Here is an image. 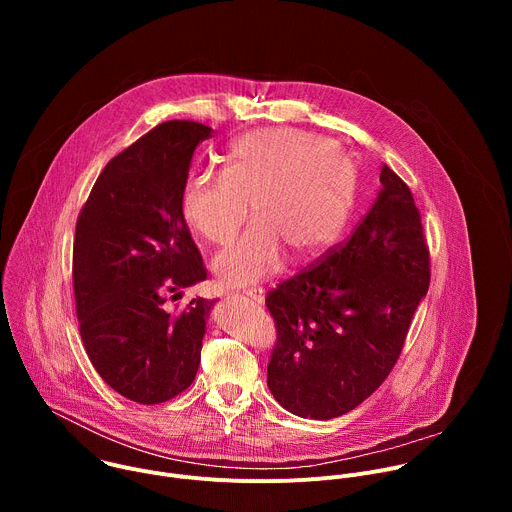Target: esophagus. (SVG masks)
Here are the masks:
<instances>
[{"label": "esophagus", "instance_id": "34e87169", "mask_svg": "<svg viewBox=\"0 0 512 512\" xmlns=\"http://www.w3.org/2000/svg\"><path fill=\"white\" fill-rule=\"evenodd\" d=\"M245 296H247V300H251L255 306H263L265 304V294H263V289H247L245 291Z\"/></svg>", "mask_w": 512, "mask_h": 512}]
</instances>
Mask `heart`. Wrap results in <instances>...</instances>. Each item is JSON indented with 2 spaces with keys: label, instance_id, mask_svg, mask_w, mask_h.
Wrapping results in <instances>:
<instances>
[{
  "label": "heart",
  "instance_id": "heart-1",
  "mask_svg": "<svg viewBox=\"0 0 512 512\" xmlns=\"http://www.w3.org/2000/svg\"><path fill=\"white\" fill-rule=\"evenodd\" d=\"M356 192L352 158L326 137L296 129H255L229 145L221 178L202 172L182 184L178 210L202 241L227 247L249 216L239 245L218 255L225 285L257 283L294 261L322 253L342 231Z\"/></svg>",
  "mask_w": 512,
  "mask_h": 512
}]
</instances>
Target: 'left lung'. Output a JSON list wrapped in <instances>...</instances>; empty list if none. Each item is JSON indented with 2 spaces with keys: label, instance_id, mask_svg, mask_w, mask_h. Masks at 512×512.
<instances>
[{
  "label": "left lung",
  "instance_id": "obj_1",
  "mask_svg": "<svg viewBox=\"0 0 512 512\" xmlns=\"http://www.w3.org/2000/svg\"><path fill=\"white\" fill-rule=\"evenodd\" d=\"M344 245L271 289L267 387L289 413L340 417L371 397L403 350L429 287V249L409 186L389 168Z\"/></svg>",
  "mask_w": 512,
  "mask_h": 512
}]
</instances>
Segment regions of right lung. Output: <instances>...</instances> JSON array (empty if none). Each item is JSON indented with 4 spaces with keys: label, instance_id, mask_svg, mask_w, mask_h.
I'll return each mask as SVG.
<instances>
[{
    "label": "right lung",
    "instance_id": "right-lung-1",
    "mask_svg": "<svg viewBox=\"0 0 512 512\" xmlns=\"http://www.w3.org/2000/svg\"><path fill=\"white\" fill-rule=\"evenodd\" d=\"M212 129L166 121L115 156L85 202L72 251V283L85 350L119 395L158 405L198 371L214 300L172 314L166 300L206 279L178 210L196 145Z\"/></svg>",
    "mask_w": 512,
    "mask_h": 512
}]
</instances>
